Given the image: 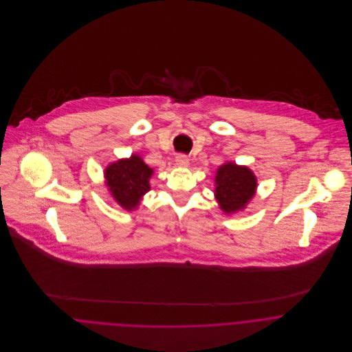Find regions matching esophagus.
Returning a JSON list of instances; mask_svg holds the SVG:
<instances>
[{
    "instance_id": "34e87169",
    "label": "esophagus",
    "mask_w": 352,
    "mask_h": 352,
    "mask_svg": "<svg viewBox=\"0 0 352 352\" xmlns=\"http://www.w3.org/2000/svg\"><path fill=\"white\" fill-rule=\"evenodd\" d=\"M175 161H176V165H177V166H180V168H186V166H188V165H190V160H188V157H187V155H184V154H179V155H176Z\"/></svg>"
}]
</instances>
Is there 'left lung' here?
<instances>
[{
	"label": "left lung",
	"instance_id": "1",
	"mask_svg": "<svg viewBox=\"0 0 352 352\" xmlns=\"http://www.w3.org/2000/svg\"><path fill=\"white\" fill-rule=\"evenodd\" d=\"M257 180L248 166L226 162L215 175V199L226 214L245 208L254 197Z\"/></svg>",
	"mask_w": 352,
	"mask_h": 352
}]
</instances>
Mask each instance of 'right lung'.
I'll return each mask as SVG.
<instances>
[{"label": "right lung", "mask_w": 352, "mask_h": 352, "mask_svg": "<svg viewBox=\"0 0 352 352\" xmlns=\"http://www.w3.org/2000/svg\"><path fill=\"white\" fill-rule=\"evenodd\" d=\"M151 175L153 169L137 154L118 160L104 170L108 191L118 204L127 211H133L142 197L151 191Z\"/></svg>", "instance_id": "add662e5"}]
</instances>
